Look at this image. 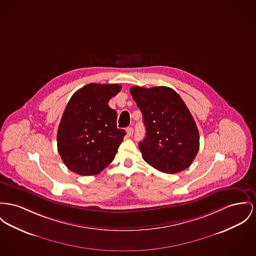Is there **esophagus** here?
Returning <instances> with one entry per match:
<instances>
[{
  "label": "esophagus",
  "mask_w": 256,
  "mask_h": 256,
  "mask_svg": "<svg viewBox=\"0 0 256 256\" xmlns=\"http://www.w3.org/2000/svg\"><path fill=\"white\" fill-rule=\"evenodd\" d=\"M133 132H134V129H133L132 127H128V128L126 129V133H127V136H132Z\"/></svg>",
  "instance_id": "obj_1"
}]
</instances>
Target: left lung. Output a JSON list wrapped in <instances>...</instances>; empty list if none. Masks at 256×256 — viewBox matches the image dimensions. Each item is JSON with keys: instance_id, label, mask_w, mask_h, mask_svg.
<instances>
[{"instance_id": "8db88e82", "label": "left lung", "mask_w": 256, "mask_h": 256, "mask_svg": "<svg viewBox=\"0 0 256 256\" xmlns=\"http://www.w3.org/2000/svg\"><path fill=\"white\" fill-rule=\"evenodd\" d=\"M130 92L146 126V136L138 144L144 160L167 174L188 169L198 154L200 136L180 96L166 86H134Z\"/></svg>"}]
</instances>
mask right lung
Listing matches in <instances>:
<instances>
[{
  "label": "right lung",
  "instance_id": "obj_1",
  "mask_svg": "<svg viewBox=\"0 0 256 256\" xmlns=\"http://www.w3.org/2000/svg\"><path fill=\"white\" fill-rule=\"evenodd\" d=\"M120 90V84H89L70 97L57 131L58 152L68 170L95 176L114 159L126 133L108 102Z\"/></svg>",
  "mask_w": 256,
  "mask_h": 256
}]
</instances>
